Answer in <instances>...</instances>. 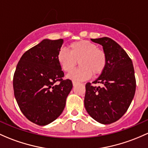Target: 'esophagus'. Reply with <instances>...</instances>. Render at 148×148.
<instances>
[{
    "label": "esophagus",
    "mask_w": 148,
    "mask_h": 148,
    "mask_svg": "<svg viewBox=\"0 0 148 148\" xmlns=\"http://www.w3.org/2000/svg\"><path fill=\"white\" fill-rule=\"evenodd\" d=\"M77 82H75V81H73V82H72V84H73V86H76V85H77Z\"/></svg>",
    "instance_id": "esophagus-1"
}]
</instances>
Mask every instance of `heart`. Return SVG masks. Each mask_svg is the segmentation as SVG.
I'll return each mask as SVG.
<instances>
[{
	"instance_id": "heart-1",
	"label": "heart",
	"mask_w": 148,
	"mask_h": 148,
	"mask_svg": "<svg viewBox=\"0 0 148 148\" xmlns=\"http://www.w3.org/2000/svg\"><path fill=\"white\" fill-rule=\"evenodd\" d=\"M69 51L62 49L57 54V61L65 72H70L79 62L80 67L68 74L73 81H84L92 76L100 74L106 64V56L102 49L88 40H79L71 43Z\"/></svg>"
}]
</instances>
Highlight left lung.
<instances>
[{"label": "left lung", "mask_w": 148, "mask_h": 148, "mask_svg": "<svg viewBox=\"0 0 148 148\" xmlns=\"http://www.w3.org/2000/svg\"><path fill=\"white\" fill-rule=\"evenodd\" d=\"M101 45L106 56L103 71L93 84H86L84 106L92 119L102 124L117 121L127 111L136 92L133 62L125 51L109 37L91 39Z\"/></svg>", "instance_id": "left-lung-1"}]
</instances>
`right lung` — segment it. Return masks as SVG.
Listing matches in <instances>:
<instances>
[{"label":"right lung","mask_w":148,"mask_h":148,"mask_svg":"<svg viewBox=\"0 0 148 148\" xmlns=\"http://www.w3.org/2000/svg\"><path fill=\"white\" fill-rule=\"evenodd\" d=\"M62 44V39L43 40L23 54L14 74V95L20 109L37 125H48L62 114L72 88L71 80L62 79L57 59Z\"/></svg>","instance_id":"obj_1"}]
</instances>
